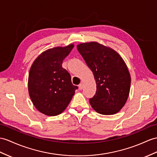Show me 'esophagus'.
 Listing matches in <instances>:
<instances>
[{"mask_svg": "<svg viewBox=\"0 0 157 157\" xmlns=\"http://www.w3.org/2000/svg\"><path fill=\"white\" fill-rule=\"evenodd\" d=\"M78 88H79V89H80V90H82V88H83V85H82V83H80V84H79Z\"/></svg>", "mask_w": 157, "mask_h": 157, "instance_id": "esophagus-1", "label": "esophagus"}]
</instances>
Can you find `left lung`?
<instances>
[{
  "instance_id": "1",
  "label": "left lung",
  "mask_w": 157,
  "mask_h": 157,
  "mask_svg": "<svg viewBox=\"0 0 157 157\" xmlns=\"http://www.w3.org/2000/svg\"><path fill=\"white\" fill-rule=\"evenodd\" d=\"M77 49L97 84L96 93L89 99L91 106L104 115L118 113L127 101L131 81L123 59L113 49L97 42L78 44Z\"/></svg>"
}]
</instances>
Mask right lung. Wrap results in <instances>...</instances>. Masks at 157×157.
<instances>
[{"instance_id":"add662e5","label":"right lung","mask_w":157,"mask_h":157,"mask_svg":"<svg viewBox=\"0 0 157 157\" xmlns=\"http://www.w3.org/2000/svg\"><path fill=\"white\" fill-rule=\"evenodd\" d=\"M74 44L47 50L37 57L29 75V93L36 109L48 116H56L66 109L77 86L62 67Z\"/></svg>"}]
</instances>
